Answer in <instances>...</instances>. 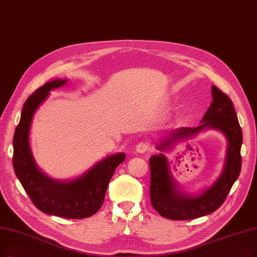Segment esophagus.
<instances>
[{"mask_svg": "<svg viewBox=\"0 0 257 257\" xmlns=\"http://www.w3.org/2000/svg\"><path fill=\"white\" fill-rule=\"evenodd\" d=\"M149 148H150V147H149V143H148V142L141 141V142H139L138 145L136 146V152L139 153V154H143V153L148 152Z\"/></svg>", "mask_w": 257, "mask_h": 257, "instance_id": "obj_1", "label": "esophagus"}]
</instances>
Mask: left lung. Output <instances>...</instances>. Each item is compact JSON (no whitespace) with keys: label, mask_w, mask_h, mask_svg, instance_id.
<instances>
[{"label":"left lung","mask_w":257,"mask_h":257,"mask_svg":"<svg viewBox=\"0 0 257 257\" xmlns=\"http://www.w3.org/2000/svg\"><path fill=\"white\" fill-rule=\"evenodd\" d=\"M213 101L197 127H179L156 143L160 151L150 158L153 208L161 216L173 220H188L206 216L216 211L238 178L241 169L240 148L242 132L231 99L212 85ZM208 128L220 131L227 139V153L223 172L210 187L197 194L184 192L173 179L163 151L171 149L177 142L192 139Z\"/></svg>","instance_id":"1"}]
</instances>
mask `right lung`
Masks as SVG:
<instances>
[{"instance_id":"right-lung-1","label":"right lung","mask_w":257,"mask_h":257,"mask_svg":"<svg viewBox=\"0 0 257 257\" xmlns=\"http://www.w3.org/2000/svg\"><path fill=\"white\" fill-rule=\"evenodd\" d=\"M66 82V79L47 82L26 100L14 136L13 164L18 179L40 211L54 216L81 219L91 216L101 208L108 182L117 167L125 160V154H112L70 180L50 178L38 168L29 146L30 125L35 112L50 90L65 85Z\"/></svg>"}]
</instances>
